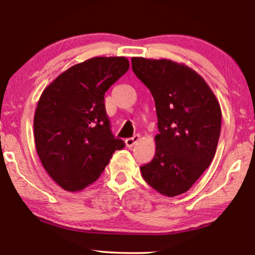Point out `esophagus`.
<instances>
[{
	"label": "esophagus",
	"instance_id": "34e87169",
	"mask_svg": "<svg viewBox=\"0 0 255 255\" xmlns=\"http://www.w3.org/2000/svg\"><path fill=\"white\" fill-rule=\"evenodd\" d=\"M139 139H140L139 135H135V136L131 137V138H127V139L125 140V144H126V146H127L128 148H130L136 143H138V140H139Z\"/></svg>",
	"mask_w": 255,
	"mask_h": 255
}]
</instances>
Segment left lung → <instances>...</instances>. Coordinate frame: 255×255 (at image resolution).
<instances>
[{
	"label": "left lung",
	"mask_w": 255,
	"mask_h": 255,
	"mask_svg": "<svg viewBox=\"0 0 255 255\" xmlns=\"http://www.w3.org/2000/svg\"><path fill=\"white\" fill-rule=\"evenodd\" d=\"M135 75L155 101L158 133L155 156L140 167L163 196L187 192L210 165L217 148L222 110L202 76L183 63L132 57Z\"/></svg>",
	"instance_id": "left-lung-1"
}]
</instances>
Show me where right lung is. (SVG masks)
<instances>
[{
  "label": "right lung",
  "instance_id": "add662e5",
  "mask_svg": "<svg viewBox=\"0 0 255 255\" xmlns=\"http://www.w3.org/2000/svg\"><path fill=\"white\" fill-rule=\"evenodd\" d=\"M126 57H93L59 74L42 91L33 118L36 150L60 188L81 191L125 143L111 133L105 93L128 71Z\"/></svg>",
  "mask_w": 255,
  "mask_h": 255
}]
</instances>
